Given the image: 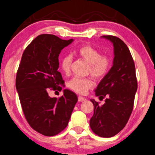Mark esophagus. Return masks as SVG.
<instances>
[{"label": "esophagus", "instance_id": "obj_1", "mask_svg": "<svg viewBox=\"0 0 155 155\" xmlns=\"http://www.w3.org/2000/svg\"><path fill=\"white\" fill-rule=\"evenodd\" d=\"M86 99L84 97H82V96H78V101L79 102H82V101H85Z\"/></svg>", "mask_w": 155, "mask_h": 155}]
</instances>
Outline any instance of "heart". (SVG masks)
<instances>
[{
	"mask_svg": "<svg viewBox=\"0 0 155 155\" xmlns=\"http://www.w3.org/2000/svg\"><path fill=\"white\" fill-rule=\"evenodd\" d=\"M77 55L88 63V72L96 80L102 79L110 72L112 67V59L107 54H101L98 49L90 45H83L75 51ZM73 58L71 54L64 56L60 66L64 73L69 74ZM67 86L77 94L84 95L93 88L94 82L90 78H73L67 83Z\"/></svg>",
	"mask_w": 155,
	"mask_h": 155,
	"instance_id": "1",
	"label": "heart"
}]
</instances>
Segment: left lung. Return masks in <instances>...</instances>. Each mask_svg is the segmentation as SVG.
I'll use <instances>...</instances> for the list:
<instances>
[{"label": "left lung", "instance_id": "1", "mask_svg": "<svg viewBox=\"0 0 155 155\" xmlns=\"http://www.w3.org/2000/svg\"><path fill=\"white\" fill-rule=\"evenodd\" d=\"M114 45L113 66L101 80L96 96L105 103L94 104V115L90 120L92 131L100 137L110 138L118 134L128 123L134 109L137 91L135 64L126 44L114 35H103Z\"/></svg>", "mask_w": 155, "mask_h": 155}]
</instances>
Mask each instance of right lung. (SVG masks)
<instances>
[{"mask_svg":"<svg viewBox=\"0 0 155 155\" xmlns=\"http://www.w3.org/2000/svg\"><path fill=\"white\" fill-rule=\"evenodd\" d=\"M73 40L42 34L24 51L16 72V88L27 123L45 136L59 134L68 125L77 95L68 89L59 98L48 96L49 90L61 91L64 81L58 71L59 54Z\"/></svg>","mask_w":155,"mask_h":155,"instance_id":"right-lung-1","label":"right lung"}]
</instances>
